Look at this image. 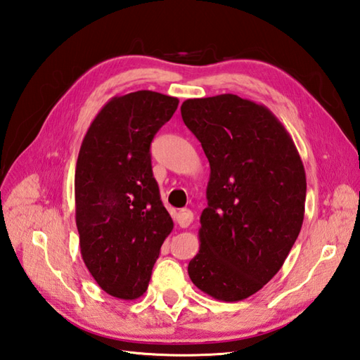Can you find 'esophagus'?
Returning a JSON list of instances; mask_svg holds the SVG:
<instances>
[{
	"label": "esophagus",
	"mask_w": 360,
	"mask_h": 360,
	"mask_svg": "<svg viewBox=\"0 0 360 360\" xmlns=\"http://www.w3.org/2000/svg\"><path fill=\"white\" fill-rule=\"evenodd\" d=\"M194 220V214L193 211L189 210H181L179 214H177V223L181 226V228H188L191 223H193Z\"/></svg>",
	"instance_id": "34e87169"
}]
</instances>
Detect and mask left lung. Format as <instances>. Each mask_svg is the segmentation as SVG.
Wrapping results in <instances>:
<instances>
[{
  "instance_id": "left-lung-1",
  "label": "left lung",
  "mask_w": 360,
  "mask_h": 360,
  "mask_svg": "<svg viewBox=\"0 0 360 360\" xmlns=\"http://www.w3.org/2000/svg\"><path fill=\"white\" fill-rule=\"evenodd\" d=\"M181 118L211 167L200 250L188 274L214 299H248L278 273L300 233L305 167L285 126L251 100L189 98Z\"/></svg>"
}]
</instances>
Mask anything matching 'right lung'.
Wrapping results in <instances>:
<instances>
[{"label":"right lung","instance_id":"1","mask_svg":"<svg viewBox=\"0 0 360 360\" xmlns=\"http://www.w3.org/2000/svg\"><path fill=\"white\" fill-rule=\"evenodd\" d=\"M179 98L153 91L117 95L101 108L79 148L75 221L86 268L103 291L135 300L148 290L174 221L160 200L150 141Z\"/></svg>","mask_w":360,"mask_h":360}]
</instances>
